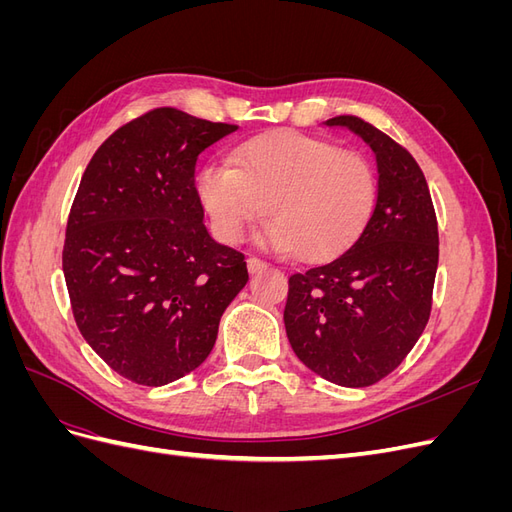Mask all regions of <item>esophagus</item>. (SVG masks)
<instances>
[{
    "label": "esophagus",
    "mask_w": 512,
    "mask_h": 512,
    "mask_svg": "<svg viewBox=\"0 0 512 512\" xmlns=\"http://www.w3.org/2000/svg\"><path fill=\"white\" fill-rule=\"evenodd\" d=\"M262 269H267V262H265V260H260V258H256V256L247 258V271H250V273H258V271H262Z\"/></svg>",
    "instance_id": "esophagus-1"
}]
</instances>
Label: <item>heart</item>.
<instances>
[{
    "instance_id": "heart-1",
    "label": "heart",
    "mask_w": 512,
    "mask_h": 512,
    "mask_svg": "<svg viewBox=\"0 0 512 512\" xmlns=\"http://www.w3.org/2000/svg\"><path fill=\"white\" fill-rule=\"evenodd\" d=\"M198 196L226 243L267 209L260 237L280 252L322 260L348 247L369 218L376 177L369 162L324 138L277 132L241 145L232 164L198 173Z\"/></svg>"
}]
</instances>
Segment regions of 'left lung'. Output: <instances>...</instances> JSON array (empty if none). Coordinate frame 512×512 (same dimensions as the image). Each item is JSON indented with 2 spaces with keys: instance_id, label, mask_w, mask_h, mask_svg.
Returning a JSON list of instances; mask_svg holds the SVG:
<instances>
[{
  "instance_id": "8db88e82",
  "label": "left lung",
  "mask_w": 512,
  "mask_h": 512,
  "mask_svg": "<svg viewBox=\"0 0 512 512\" xmlns=\"http://www.w3.org/2000/svg\"><path fill=\"white\" fill-rule=\"evenodd\" d=\"M376 156L378 192L363 230L344 252L292 273L284 324L301 363L339 386L376 384L425 331L438 271V222L423 170L371 123L342 115Z\"/></svg>"
}]
</instances>
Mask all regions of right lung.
Masks as SVG:
<instances>
[{"instance_id":"obj_1","label":"right lung","mask_w":512,"mask_h":512,"mask_svg":"<svg viewBox=\"0 0 512 512\" xmlns=\"http://www.w3.org/2000/svg\"><path fill=\"white\" fill-rule=\"evenodd\" d=\"M237 130L177 108L119 128L70 209L64 277L85 342L119 376L162 386L203 363L247 284L243 254L203 224L196 158Z\"/></svg>"}]
</instances>
